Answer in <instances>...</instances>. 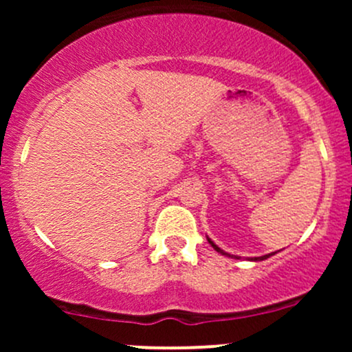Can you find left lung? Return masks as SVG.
<instances>
[{
    "mask_svg": "<svg viewBox=\"0 0 352 352\" xmlns=\"http://www.w3.org/2000/svg\"><path fill=\"white\" fill-rule=\"evenodd\" d=\"M208 243H210V245H212V246H213V248H215V250H217V252H220L221 254H228V253H225V252H223V250H220V248H218V246H217L215 243H213V241H212V240H208ZM272 254H273V253H270V254H265V256H258V258H254V261H261V260H266V258H270V256H272ZM228 256H233V254H228ZM233 258H236V256H233Z\"/></svg>",
    "mask_w": 352,
    "mask_h": 352,
    "instance_id": "8db88e82",
    "label": "left lung"
}]
</instances>
